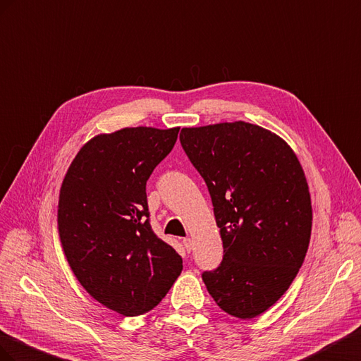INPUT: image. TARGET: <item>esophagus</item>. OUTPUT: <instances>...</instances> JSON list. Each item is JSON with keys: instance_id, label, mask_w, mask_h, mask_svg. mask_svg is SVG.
Here are the masks:
<instances>
[{"instance_id": "obj_1", "label": "esophagus", "mask_w": 361, "mask_h": 361, "mask_svg": "<svg viewBox=\"0 0 361 361\" xmlns=\"http://www.w3.org/2000/svg\"><path fill=\"white\" fill-rule=\"evenodd\" d=\"M183 245H184V248H186V251H188V252H190V251H192V240H190L189 238L183 239Z\"/></svg>"}]
</instances>
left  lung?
Wrapping results in <instances>:
<instances>
[{
    "instance_id": "8db88e82",
    "label": "left lung",
    "mask_w": 361,
    "mask_h": 361,
    "mask_svg": "<svg viewBox=\"0 0 361 361\" xmlns=\"http://www.w3.org/2000/svg\"><path fill=\"white\" fill-rule=\"evenodd\" d=\"M183 149L207 184L224 259L202 281L225 313L252 319L289 289L312 234V200L293 149L250 122L183 128Z\"/></svg>"
}]
</instances>
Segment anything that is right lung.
Here are the masks:
<instances>
[{
  "label": "right lung",
  "instance_id": "right-lung-1",
  "mask_svg": "<svg viewBox=\"0 0 361 361\" xmlns=\"http://www.w3.org/2000/svg\"><path fill=\"white\" fill-rule=\"evenodd\" d=\"M180 127H127L85 143L61 183L57 228L86 292L123 316L152 310L183 260L149 225L147 181L172 151Z\"/></svg>",
  "mask_w": 361,
  "mask_h": 361
}]
</instances>
